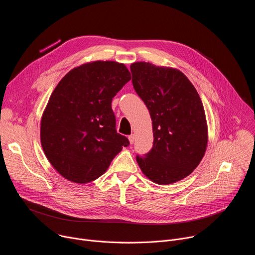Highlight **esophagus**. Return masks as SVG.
<instances>
[{
	"mask_svg": "<svg viewBox=\"0 0 255 255\" xmlns=\"http://www.w3.org/2000/svg\"><path fill=\"white\" fill-rule=\"evenodd\" d=\"M128 139H129L130 144H133V143H134V140H135V135H134V134L129 135V136H128Z\"/></svg>",
	"mask_w": 255,
	"mask_h": 255,
	"instance_id": "esophagus-1",
	"label": "esophagus"
}]
</instances>
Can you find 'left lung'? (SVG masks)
<instances>
[{"mask_svg": "<svg viewBox=\"0 0 255 255\" xmlns=\"http://www.w3.org/2000/svg\"><path fill=\"white\" fill-rule=\"evenodd\" d=\"M135 92L152 120L153 145L136 160L153 183L169 185L191 174L201 162L208 143L203 103L189 79L172 67L149 62L130 66Z\"/></svg>", "mask_w": 255, "mask_h": 255, "instance_id": "8db88e82", "label": "left lung"}]
</instances>
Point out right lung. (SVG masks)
Wrapping results in <instances>:
<instances>
[{
    "instance_id": "1",
    "label": "right lung",
    "mask_w": 255,
    "mask_h": 255,
    "mask_svg": "<svg viewBox=\"0 0 255 255\" xmlns=\"http://www.w3.org/2000/svg\"><path fill=\"white\" fill-rule=\"evenodd\" d=\"M130 80L123 63L94 61L71 69L52 92L40 139L47 159L66 179L77 184L97 179L129 145L117 133L111 103Z\"/></svg>"
}]
</instances>
